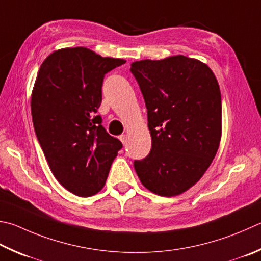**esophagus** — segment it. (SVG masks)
I'll list each match as a JSON object with an SVG mask.
<instances>
[{"label": "esophagus", "instance_id": "obj_1", "mask_svg": "<svg viewBox=\"0 0 261 261\" xmlns=\"http://www.w3.org/2000/svg\"><path fill=\"white\" fill-rule=\"evenodd\" d=\"M118 139L122 141V144H125L126 143V135H121L118 136Z\"/></svg>", "mask_w": 261, "mask_h": 261}]
</instances>
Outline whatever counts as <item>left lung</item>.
Listing matches in <instances>:
<instances>
[{"label":"left lung","mask_w":261,"mask_h":261,"mask_svg":"<svg viewBox=\"0 0 261 261\" xmlns=\"http://www.w3.org/2000/svg\"><path fill=\"white\" fill-rule=\"evenodd\" d=\"M130 72L147 108L151 148L134 167L141 184L174 196L197 182L221 138V94L212 70L200 60L173 56L140 60Z\"/></svg>","instance_id":"left-lung-1"}]
</instances>
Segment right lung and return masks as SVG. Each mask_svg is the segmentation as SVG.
<instances>
[{
    "label": "right lung",
    "instance_id": "obj_1",
    "mask_svg": "<svg viewBox=\"0 0 261 261\" xmlns=\"http://www.w3.org/2000/svg\"><path fill=\"white\" fill-rule=\"evenodd\" d=\"M124 63L79 46L52 52L37 74L31 101L37 140L56 179L77 196L100 191L123 147L97 112L103 77Z\"/></svg>",
    "mask_w": 261,
    "mask_h": 261
}]
</instances>
